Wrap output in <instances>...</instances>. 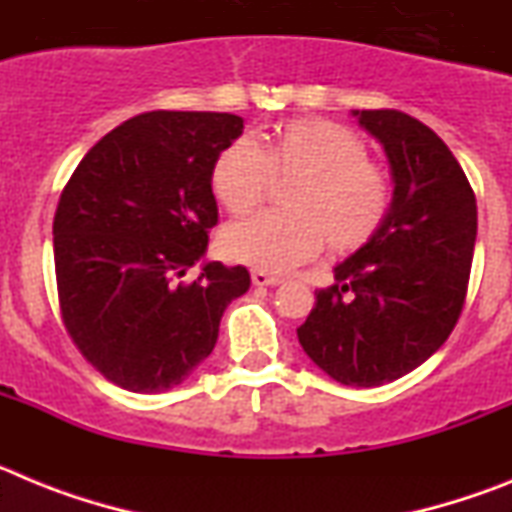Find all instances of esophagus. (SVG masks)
I'll return each mask as SVG.
<instances>
[{"label": "esophagus", "instance_id": "obj_1", "mask_svg": "<svg viewBox=\"0 0 512 512\" xmlns=\"http://www.w3.org/2000/svg\"><path fill=\"white\" fill-rule=\"evenodd\" d=\"M251 282L256 287H277V284H282V277H274V274H266V271L256 269L251 274Z\"/></svg>", "mask_w": 512, "mask_h": 512}]
</instances>
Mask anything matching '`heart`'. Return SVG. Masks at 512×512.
Returning a JSON list of instances; mask_svg holds the SVG:
<instances>
[{
	"label": "heart",
	"mask_w": 512,
	"mask_h": 512,
	"mask_svg": "<svg viewBox=\"0 0 512 512\" xmlns=\"http://www.w3.org/2000/svg\"><path fill=\"white\" fill-rule=\"evenodd\" d=\"M274 182H295L284 197L289 212H261L220 235L228 259L259 271L292 269L325 238L333 251H356L392 210V179L369 161L364 138L323 117L284 122L259 146L238 138L212 161V194L230 215L259 207Z\"/></svg>",
	"instance_id": "heart-1"
}]
</instances>
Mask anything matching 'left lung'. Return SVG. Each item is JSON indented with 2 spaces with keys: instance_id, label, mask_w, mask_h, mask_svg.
I'll return each instance as SVG.
<instances>
[{
  "instance_id": "8db88e82",
  "label": "left lung",
  "mask_w": 512,
  "mask_h": 512,
  "mask_svg": "<svg viewBox=\"0 0 512 512\" xmlns=\"http://www.w3.org/2000/svg\"><path fill=\"white\" fill-rule=\"evenodd\" d=\"M382 143L392 210L354 256L333 269L297 328L300 346L330 379L379 387L413 372L454 330L477 241V200L449 146L397 110H351Z\"/></svg>"
}]
</instances>
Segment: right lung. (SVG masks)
Masks as SVG:
<instances>
[{
  "mask_svg": "<svg viewBox=\"0 0 512 512\" xmlns=\"http://www.w3.org/2000/svg\"><path fill=\"white\" fill-rule=\"evenodd\" d=\"M243 133L230 112H146L89 148L61 192L53 259L63 325L130 392H166L212 354L243 266L205 261L217 223L212 161Z\"/></svg>",
  "mask_w": 512,
  "mask_h": 512,
  "instance_id": "1",
  "label": "right lung"
}]
</instances>
